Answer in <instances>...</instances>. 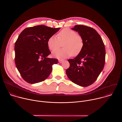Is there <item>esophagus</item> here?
I'll return each instance as SVG.
<instances>
[{"instance_id": "1", "label": "esophagus", "mask_w": 122, "mask_h": 122, "mask_svg": "<svg viewBox=\"0 0 122 122\" xmlns=\"http://www.w3.org/2000/svg\"><path fill=\"white\" fill-rule=\"evenodd\" d=\"M58 61L59 63H62V62H63V60H61V59H59Z\"/></svg>"}]
</instances>
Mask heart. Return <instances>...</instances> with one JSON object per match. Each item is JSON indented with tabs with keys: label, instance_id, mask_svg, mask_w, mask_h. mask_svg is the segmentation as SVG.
<instances>
[{
	"label": "heart",
	"instance_id": "obj_1",
	"mask_svg": "<svg viewBox=\"0 0 122 122\" xmlns=\"http://www.w3.org/2000/svg\"><path fill=\"white\" fill-rule=\"evenodd\" d=\"M50 37L47 41V45L51 51H55L63 44L64 48L54 51L53 55L58 59H65L79 55L84 47V41L80 35L71 29L65 28L62 29L57 35Z\"/></svg>",
	"mask_w": 122,
	"mask_h": 122
}]
</instances>
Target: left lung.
<instances>
[{"label":"left lung","instance_id":"obj_1","mask_svg":"<svg viewBox=\"0 0 122 122\" xmlns=\"http://www.w3.org/2000/svg\"><path fill=\"white\" fill-rule=\"evenodd\" d=\"M72 30L78 32L84 41L81 53L74 59H68L70 66L66 74L73 83L83 87L93 84L103 70L106 51L100 36L94 28L76 25Z\"/></svg>","mask_w":122,"mask_h":122}]
</instances>
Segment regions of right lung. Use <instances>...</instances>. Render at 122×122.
<instances>
[{"label": "right lung", "instance_id": "add662e5", "mask_svg": "<svg viewBox=\"0 0 122 122\" xmlns=\"http://www.w3.org/2000/svg\"><path fill=\"white\" fill-rule=\"evenodd\" d=\"M60 28L40 25L25 28L15 43V62L23 79L33 84L46 79L58 59L50 58L48 39Z\"/></svg>", "mask_w": 122, "mask_h": 122}]
</instances>
